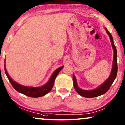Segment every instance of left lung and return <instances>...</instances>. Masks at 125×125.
Listing matches in <instances>:
<instances>
[{
    "instance_id": "1",
    "label": "left lung",
    "mask_w": 125,
    "mask_h": 125,
    "mask_svg": "<svg viewBox=\"0 0 125 125\" xmlns=\"http://www.w3.org/2000/svg\"><path fill=\"white\" fill-rule=\"evenodd\" d=\"M107 33L109 34L111 42H112V47H113V51H114V56H113V68H112V72H111L110 75L107 79L106 81L103 83L99 87L93 90H90V91H88V90H83L82 89L79 88L78 87L77 83H76V79L75 78V75H73V87L75 88V90L79 95L83 96L84 97H87V98H93V97H96L100 96L103 94H105L106 92L108 91L109 88H110L111 85L116 79V76H117V50L115 47V44L113 42V37H112V34L109 32L107 29L105 28Z\"/></svg>"
}]
</instances>
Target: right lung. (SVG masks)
<instances>
[{
  "instance_id": "add662e5",
  "label": "right lung",
  "mask_w": 125,
  "mask_h": 125,
  "mask_svg": "<svg viewBox=\"0 0 125 125\" xmlns=\"http://www.w3.org/2000/svg\"><path fill=\"white\" fill-rule=\"evenodd\" d=\"M63 68V66H61L60 68H57V69L53 72L52 75L50 77V79L49 81L47 82L44 85L40 87H25V86H22L21 85H20L19 83H16L15 81H13L11 79V78L8 75V72H7L6 68H5V71L6 75L8 77V79H9V82H10L12 87L13 88L17 91L19 93H22V94H24V95L28 96L30 97H40L46 95L48 93H49L52 88L53 87L54 85V80H55L56 76H57L58 73L61 71V69Z\"/></svg>"
}]
</instances>
